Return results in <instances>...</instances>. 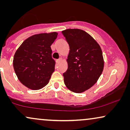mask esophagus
<instances>
[{
  "instance_id": "1",
  "label": "esophagus",
  "mask_w": 130,
  "mask_h": 130,
  "mask_svg": "<svg viewBox=\"0 0 130 130\" xmlns=\"http://www.w3.org/2000/svg\"><path fill=\"white\" fill-rule=\"evenodd\" d=\"M61 61H62V58H58V59H57V60H56L57 63L58 64V63H60V62H61Z\"/></svg>"
}]
</instances>
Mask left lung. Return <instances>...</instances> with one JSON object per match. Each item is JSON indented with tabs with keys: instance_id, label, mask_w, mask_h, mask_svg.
Returning <instances> with one entry per match:
<instances>
[{
	"instance_id": "left-lung-1",
	"label": "left lung",
	"mask_w": 130,
	"mask_h": 130,
	"mask_svg": "<svg viewBox=\"0 0 130 130\" xmlns=\"http://www.w3.org/2000/svg\"><path fill=\"white\" fill-rule=\"evenodd\" d=\"M62 34L70 48L68 68L63 74L64 84L71 91L82 93L93 86L102 74L104 66L102 50L83 30L68 29Z\"/></svg>"
}]
</instances>
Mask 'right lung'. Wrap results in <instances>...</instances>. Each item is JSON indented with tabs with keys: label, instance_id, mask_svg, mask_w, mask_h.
<instances>
[{
	"label": "right lung",
	"instance_id": "add662e5",
	"mask_svg": "<svg viewBox=\"0 0 130 130\" xmlns=\"http://www.w3.org/2000/svg\"><path fill=\"white\" fill-rule=\"evenodd\" d=\"M57 32L34 35L22 42L16 51L13 65L19 81L32 90L40 89L48 83L55 69L51 45Z\"/></svg>",
	"mask_w": 130,
	"mask_h": 130
}]
</instances>
